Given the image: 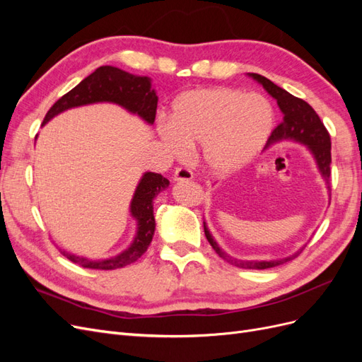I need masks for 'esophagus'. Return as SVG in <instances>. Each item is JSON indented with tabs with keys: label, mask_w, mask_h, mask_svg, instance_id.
I'll use <instances>...</instances> for the list:
<instances>
[{
	"label": "esophagus",
	"mask_w": 362,
	"mask_h": 362,
	"mask_svg": "<svg viewBox=\"0 0 362 362\" xmlns=\"http://www.w3.org/2000/svg\"><path fill=\"white\" fill-rule=\"evenodd\" d=\"M193 180V172L187 168H177L173 172V181H190Z\"/></svg>",
	"instance_id": "esophagus-1"
}]
</instances>
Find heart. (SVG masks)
<instances>
[{
  "label": "heart",
  "mask_w": 362,
  "mask_h": 362,
  "mask_svg": "<svg viewBox=\"0 0 362 362\" xmlns=\"http://www.w3.org/2000/svg\"><path fill=\"white\" fill-rule=\"evenodd\" d=\"M272 128L273 108L264 96L210 87L181 93L172 105V122L160 124L158 134L173 156L201 145L206 168L228 173L258 154Z\"/></svg>",
  "instance_id": "heart-1"
}]
</instances>
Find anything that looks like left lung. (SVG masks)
Segmentation results:
<instances>
[{
  "label": "left lung",
  "mask_w": 362,
  "mask_h": 362,
  "mask_svg": "<svg viewBox=\"0 0 362 362\" xmlns=\"http://www.w3.org/2000/svg\"><path fill=\"white\" fill-rule=\"evenodd\" d=\"M249 76L257 80L262 87L267 90L269 95L275 98L281 112H282V120L281 124L272 131V134L267 140V145L270 146L276 141L281 140H293V141H299V144H303L306 148L310 149L313 154L317 168H319L323 180L327 184V189H329V178H331V137L327 129L325 128L323 122L320 120L319 115L314 112V108L305 103L300 98H296L287 90L281 89L279 86L275 83H272L266 76H262L259 74H249ZM204 231L205 237L208 240V243L213 246L216 250V254L228 261L229 264H233L240 269H270V267H276L281 264H286V262L294 259L298 257L300 252L305 249H299L298 252H294L293 255L286 257V258H279V259H237L234 257H229L228 254L218 247L216 243V240L213 235L208 231V228L204 222Z\"/></svg>",
  "instance_id": "left-lung-1"
}]
</instances>
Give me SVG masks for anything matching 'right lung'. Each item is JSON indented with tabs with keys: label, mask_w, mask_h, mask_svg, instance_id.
<instances>
[{
	"label": "right lung",
	"mask_w": 362,
	"mask_h": 362,
	"mask_svg": "<svg viewBox=\"0 0 362 362\" xmlns=\"http://www.w3.org/2000/svg\"><path fill=\"white\" fill-rule=\"evenodd\" d=\"M95 103L117 104L152 125L156 120L158 96L156 90L152 89L151 78H148V76L133 75L115 66H101L89 76H86L78 86H75L66 95H63L49 108L42 125H45L54 116L64 110H69V108ZM168 185L169 180L161 177L160 173L146 172L141 177L129 205L131 216L137 221V233L133 243L120 254L98 261L74 255L66 250H62V254L80 267L98 270H115L137 261L145 254L152 242V237H154V198Z\"/></svg>",
	"instance_id": "right-lung-1"
}]
</instances>
